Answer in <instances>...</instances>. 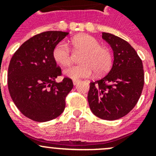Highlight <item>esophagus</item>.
Wrapping results in <instances>:
<instances>
[{
  "label": "esophagus",
  "instance_id": "34e87169",
  "mask_svg": "<svg viewBox=\"0 0 156 156\" xmlns=\"http://www.w3.org/2000/svg\"><path fill=\"white\" fill-rule=\"evenodd\" d=\"M73 83L74 86H76V85L78 84V83H80V80H73Z\"/></svg>",
  "mask_w": 156,
  "mask_h": 156
}]
</instances>
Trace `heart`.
<instances>
[{
    "label": "heart",
    "instance_id": "1",
    "mask_svg": "<svg viewBox=\"0 0 156 156\" xmlns=\"http://www.w3.org/2000/svg\"><path fill=\"white\" fill-rule=\"evenodd\" d=\"M74 51L83 52L81 58L82 65L72 66L64 71L66 76L76 80L80 78L90 77L94 71L98 76L107 73L112 68L113 57L111 51L101 46L94 37L87 34L77 35L70 41ZM53 58L58 65L68 66L71 64L72 55L67 45L59 43L53 50Z\"/></svg>",
    "mask_w": 156,
    "mask_h": 156
}]
</instances>
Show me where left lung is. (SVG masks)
Segmentation results:
<instances>
[{
    "instance_id": "left-lung-1",
    "label": "left lung",
    "mask_w": 156,
    "mask_h": 156,
    "mask_svg": "<svg viewBox=\"0 0 156 156\" xmlns=\"http://www.w3.org/2000/svg\"><path fill=\"white\" fill-rule=\"evenodd\" d=\"M102 38L112 48L113 64L107 75L90 83L87 100L94 115L115 120L129 113L138 101L144 69L141 59L129 43L108 33H102Z\"/></svg>"
}]
</instances>
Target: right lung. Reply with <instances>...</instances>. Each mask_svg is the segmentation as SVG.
I'll return each instance as SVG.
<instances>
[{"mask_svg":"<svg viewBox=\"0 0 156 156\" xmlns=\"http://www.w3.org/2000/svg\"><path fill=\"white\" fill-rule=\"evenodd\" d=\"M69 33L48 31L24 42L8 66V86L11 98L22 113L32 120L47 122L63 112L66 97L73 87L69 78L61 76L53 58V50Z\"/></svg>","mask_w":156,"mask_h":156,"instance_id":"right-lung-1","label":"right lung"}]
</instances>
